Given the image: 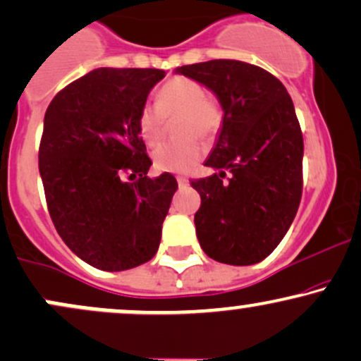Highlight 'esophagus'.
Returning a JSON list of instances; mask_svg holds the SVG:
<instances>
[{"label":"esophagus","mask_w":361,"mask_h":361,"mask_svg":"<svg viewBox=\"0 0 361 361\" xmlns=\"http://www.w3.org/2000/svg\"><path fill=\"white\" fill-rule=\"evenodd\" d=\"M176 181H178V185H180V186L188 185V178H185V176H178Z\"/></svg>","instance_id":"obj_1"}]
</instances>
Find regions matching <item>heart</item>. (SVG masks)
I'll return each instance as SVG.
<instances>
[{
    "mask_svg": "<svg viewBox=\"0 0 361 361\" xmlns=\"http://www.w3.org/2000/svg\"><path fill=\"white\" fill-rule=\"evenodd\" d=\"M181 115L178 134L186 137L180 142L163 144L152 152V164L161 173H188L202 159L204 149L193 137L212 139L222 126V111L219 105L207 98L200 82L190 78H173L159 90V103L146 102L137 114V134L154 146L163 137L166 117Z\"/></svg>",
    "mask_w": 361,
    "mask_h": 361,
    "instance_id": "heart-1",
    "label": "heart"
}]
</instances>
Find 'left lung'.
<instances>
[{
    "mask_svg": "<svg viewBox=\"0 0 361 361\" xmlns=\"http://www.w3.org/2000/svg\"><path fill=\"white\" fill-rule=\"evenodd\" d=\"M175 74L212 91L224 111L205 159L217 173L192 181L202 197L198 243L219 263H259L287 234L302 197L304 140L292 98L273 74L241 61L198 62Z\"/></svg>",
    "mask_w": 361,
    "mask_h": 361,
    "instance_id": "obj_1",
    "label": "left lung"
}]
</instances>
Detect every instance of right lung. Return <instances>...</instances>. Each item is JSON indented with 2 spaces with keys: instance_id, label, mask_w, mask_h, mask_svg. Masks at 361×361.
<instances>
[{
  "instance_id": "add662e5",
  "label": "right lung",
  "mask_w": 361,
  "mask_h": 361,
  "mask_svg": "<svg viewBox=\"0 0 361 361\" xmlns=\"http://www.w3.org/2000/svg\"><path fill=\"white\" fill-rule=\"evenodd\" d=\"M163 69L98 68L54 97L44 117L39 171L54 226L74 255L123 271L156 255L178 183L149 178L139 109ZM126 172L134 184L121 180Z\"/></svg>"
}]
</instances>
